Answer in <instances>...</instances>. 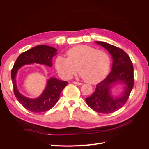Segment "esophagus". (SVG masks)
I'll list each match as a JSON object with an SVG mask.
<instances>
[{
    "mask_svg": "<svg viewBox=\"0 0 149 149\" xmlns=\"http://www.w3.org/2000/svg\"><path fill=\"white\" fill-rule=\"evenodd\" d=\"M73 83L75 84H78V85H81L82 83H79V82H76V81H73Z\"/></svg>",
    "mask_w": 149,
    "mask_h": 149,
    "instance_id": "34e87169",
    "label": "esophagus"
}]
</instances>
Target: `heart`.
<instances>
[{"label": "heart", "instance_id": "b5f03b06", "mask_svg": "<svg viewBox=\"0 0 149 149\" xmlns=\"http://www.w3.org/2000/svg\"><path fill=\"white\" fill-rule=\"evenodd\" d=\"M66 55L58 56L55 62L57 73L65 79H70L79 69L81 77L94 83L100 81L109 71L110 58L104 51L81 45L68 49Z\"/></svg>", "mask_w": 149, "mask_h": 149}]
</instances>
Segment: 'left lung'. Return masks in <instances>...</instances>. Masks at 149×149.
Masks as SVG:
<instances>
[{
    "instance_id": "obj_1",
    "label": "left lung",
    "mask_w": 149,
    "mask_h": 149,
    "mask_svg": "<svg viewBox=\"0 0 149 149\" xmlns=\"http://www.w3.org/2000/svg\"><path fill=\"white\" fill-rule=\"evenodd\" d=\"M105 48L111 55L113 64L111 73L96 85L95 91L86 98L88 106L99 113L109 114L119 110L128 100L134 86V69L129 55L123 49L103 42H96ZM120 82L125 85L124 93L120 97L114 98L110 92L114 84Z\"/></svg>"
}]
</instances>
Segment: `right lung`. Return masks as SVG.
Returning <instances> with one entry per match:
<instances>
[{
	"mask_svg": "<svg viewBox=\"0 0 149 149\" xmlns=\"http://www.w3.org/2000/svg\"><path fill=\"white\" fill-rule=\"evenodd\" d=\"M57 49L47 45H38L21 53L13 65L11 71V78L13 93L17 100L25 109L32 112H43L51 109L60 98V95L66 86L68 84L65 81L55 78H49L43 93L35 99L24 96L19 91L16 83L17 71L22 66L38 63L52 67V58L56 55Z\"/></svg>",
	"mask_w": 149,
	"mask_h": 149,
	"instance_id": "obj_1",
	"label": "right lung"
}]
</instances>
